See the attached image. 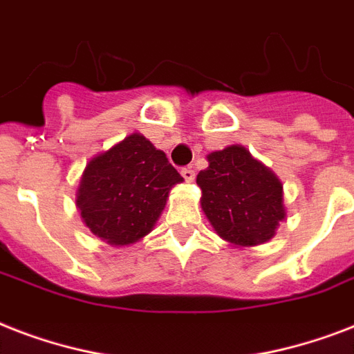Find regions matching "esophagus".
<instances>
[{
	"instance_id": "34e87169",
	"label": "esophagus",
	"mask_w": 354,
	"mask_h": 354,
	"mask_svg": "<svg viewBox=\"0 0 354 354\" xmlns=\"http://www.w3.org/2000/svg\"><path fill=\"white\" fill-rule=\"evenodd\" d=\"M180 174H182L185 182H189V183L194 182V171H193V169L185 167V169H182V171H180Z\"/></svg>"
}]
</instances>
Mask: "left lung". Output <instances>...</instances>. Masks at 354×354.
<instances>
[{
    "label": "left lung",
    "instance_id": "8db88e82",
    "mask_svg": "<svg viewBox=\"0 0 354 354\" xmlns=\"http://www.w3.org/2000/svg\"><path fill=\"white\" fill-rule=\"evenodd\" d=\"M209 167L200 171V205L222 241L236 248L268 242L285 221L283 183L242 145L207 154Z\"/></svg>",
    "mask_w": 354,
    "mask_h": 354
}]
</instances>
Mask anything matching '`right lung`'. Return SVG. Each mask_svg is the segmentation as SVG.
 I'll return each instance as SVG.
<instances>
[{
	"label": "right lung",
	"instance_id": "add662e5",
	"mask_svg": "<svg viewBox=\"0 0 354 354\" xmlns=\"http://www.w3.org/2000/svg\"><path fill=\"white\" fill-rule=\"evenodd\" d=\"M182 182L165 152L133 132L88 161L75 202L93 235L130 246L154 230L171 189Z\"/></svg>",
	"mask_w": 354,
	"mask_h": 354
}]
</instances>
